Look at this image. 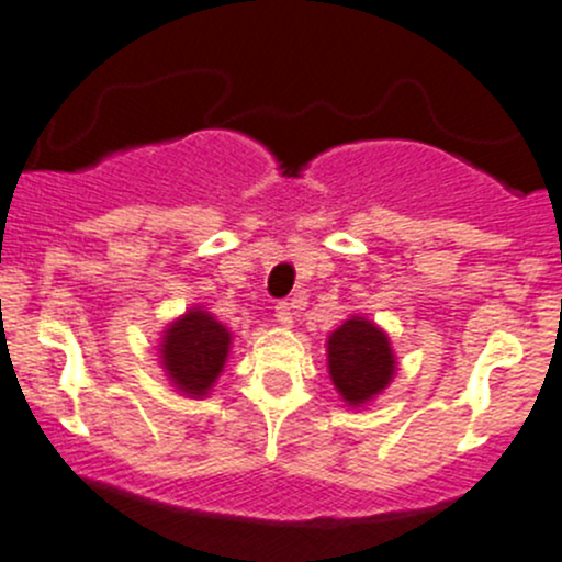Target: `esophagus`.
Segmentation results:
<instances>
[{
	"label": "esophagus",
	"instance_id": "esophagus-1",
	"mask_svg": "<svg viewBox=\"0 0 562 562\" xmlns=\"http://www.w3.org/2000/svg\"><path fill=\"white\" fill-rule=\"evenodd\" d=\"M274 317H277V323H282V326H291V323H293L291 302H280V304H277Z\"/></svg>",
	"mask_w": 562,
	"mask_h": 562
}]
</instances>
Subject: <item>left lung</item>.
<instances>
[{"label":"left lung","mask_w":562,"mask_h":562,"mask_svg":"<svg viewBox=\"0 0 562 562\" xmlns=\"http://www.w3.org/2000/svg\"><path fill=\"white\" fill-rule=\"evenodd\" d=\"M328 372L350 405L372 400L394 375L389 337L364 317H350L328 337Z\"/></svg>","instance_id":"1"}]
</instances>
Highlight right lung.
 <instances>
[{
  "label": "right lung",
  "instance_id": "add662e5",
  "mask_svg": "<svg viewBox=\"0 0 562 562\" xmlns=\"http://www.w3.org/2000/svg\"><path fill=\"white\" fill-rule=\"evenodd\" d=\"M231 334L203 310H190L162 337V364L187 394L203 396L223 372Z\"/></svg>",
  "mask_w": 562,
  "mask_h": 562
}]
</instances>
